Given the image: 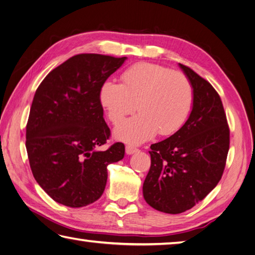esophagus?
Returning a JSON list of instances; mask_svg holds the SVG:
<instances>
[{
    "label": "esophagus",
    "mask_w": 255,
    "mask_h": 255,
    "mask_svg": "<svg viewBox=\"0 0 255 255\" xmlns=\"http://www.w3.org/2000/svg\"><path fill=\"white\" fill-rule=\"evenodd\" d=\"M137 150H138V148L134 147L133 145H127V146H126V152H127V154H128V155L136 153Z\"/></svg>",
    "instance_id": "34e87169"
}]
</instances>
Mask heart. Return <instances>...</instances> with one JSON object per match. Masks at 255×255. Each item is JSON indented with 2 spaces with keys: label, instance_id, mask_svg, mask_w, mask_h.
I'll use <instances>...</instances> for the list:
<instances>
[{
  "label": "heart",
  "instance_id": "obj_1",
  "mask_svg": "<svg viewBox=\"0 0 255 255\" xmlns=\"http://www.w3.org/2000/svg\"><path fill=\"white\" fill-rule=\"evenodd\" d=\"M122 84L106 82L100 101L109 120L119 124L135 109L137 116L120 124L116 136L141 143L158 135L175 133L183 126L193 106L194 89L189 78L167 67L138 62L121 76Z\"/></svg>",
  "mask_w": 255,
  "mask_h": 255
}]
</instances>
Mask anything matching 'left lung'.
<instances>
[{
	"label": "left lung",
	"mask_w": 255,
	"mask_h": 255,
	"mask_svg": "<svg viewBox=\"0 0 255 255\" xmlns=\"http://www.w3.org/2000/svg\"><path fill=\"white\" fill-rule=\"evenodd\" d=\"M179 66L193 85V111L177 132L150 145V167L143 184L145 201L173 215L191 209L215 188L230 145L219 93L188 66Z\"/></svg>",
	"instance_id": "obj_1"
}]
</instances>
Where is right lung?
<instances>
[{
  "mask_svg": "<svg viewBox=\"0 0 255 255\" xmlns=\"http://www.w3.org/2000/svg\"><path fill=\"white\" fill-rule=\"evenodd\" d=\"M127 57L79 54L56 67L35 92L26 124V150L34 178L51 199L79 208L105 191L109 164L124 157L103 119L100 91Z\"/></svg>",
  "mask_w": 255,
  "mask_h": 255,
  "instance_id": "add662e5",
  "label": "right lung"
}]
</instances>
